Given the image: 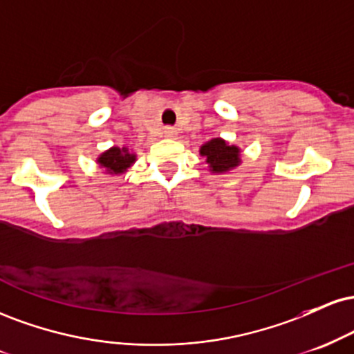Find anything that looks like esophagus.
Returning <instances> with one entry per match:
<instances>
[{
    "label": "esophagus",
    "instance_id": "esophagus-1",
    "mask_svg": "<svg viewBox=\"0 0 354 354\" xmlns=\"http://www.w3.org/2000/svg\"><path fill=\"white\" fill-rule=\"evenodd\" d=\"M163 135H165V138H174V136H176V129H174V128H165Z\"/></svg>",
    "mask_w": 354,
    "mask_h": 354
}]
</instances>
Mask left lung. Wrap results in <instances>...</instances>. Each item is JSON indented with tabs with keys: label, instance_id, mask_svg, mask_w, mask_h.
I'll return each mask as SVG.
<instances>
[{
	"label": "left lung",
	"instance_id": "8db88e82",
	"mask_svg": "<svg viewBox=\"0 0 354 354\" xmlns=\"http://www.w3.org/2000/svg\"><path fill=\"white\" fill-rule=\"evenodd\" d=\"M200 154L206 160L211 173H228L241 165V149L236 145H230L223 138H213L200 148Z\"/></svg>",
	"mask_w": 354,
	"mask_h": 354
}]
</instances>
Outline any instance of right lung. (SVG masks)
Returning <instances> with one entry per match:
<instances>
[{"label": "right lung", "mask_w": 354, "mask_h": 354, "mask_svg": "<svg viewBox=\"0 0 354 354\" xmlns=\"http://www.w3.org/2000/svg\"><path fill=\"white\" fill-rule=\"evenodd\" d=\"M136 161V154L128 148V146H111V148L106 149L96 158V163L103 173L106 174H113V176H118V174H123L135 165Z\"/></svg>", "instance_id": "obj_1"}]
</instances>
